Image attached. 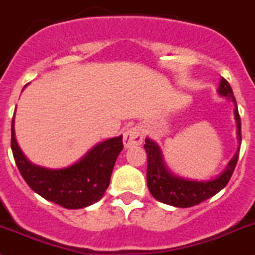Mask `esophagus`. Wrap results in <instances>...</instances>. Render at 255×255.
Returning <instances> with one entry per match:
<instances>
[{
  "label": "esophagus",
  "instance_id": "esophagus-1",
  "mask_svg": "<svg viewBox=\"0 0 255 255\" xmlns=\"http://www.w3.org/2000/svg\"><path fill=\"white\" fill-rule=\"evenodd\" d=\"M143 142V134L139 127H133L128 129L123 135V144L126 148H133Z\"/></svg>",
  "mask_w": 255,
  "mask_h": 255
}]
</instances>
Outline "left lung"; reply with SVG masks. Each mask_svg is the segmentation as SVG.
Wrapping results in <instances>:
<instances>
[{
  "label": "left lung",
  "mask_w": 255,
  "mask_h": 255,
  "mask_svg": "<svg viewBox=\"0 0 255 255\" xmlns=\"http://www.w3.org/2000/svg\"><path fill=\"white\" fill-rule=\"evenodd\" d=\"M218 93L221 97L234 102L237 134L240 144L242 142V123H240L239 112H238L237 102H235L232 87L224 78H221ZM144 149L147 152V186H148L149 192L160 203L176 206V208H190V206L197 205L224 189L234 172L238 158H239V147H238L237 152L229 161L227 168L220 175L211 180L197 181V180L180 177L171 172L163 161L160 146L148 137L146 138Z\"/></svg>",
  "instance_id": "left-lung-1"
}]
</instances>
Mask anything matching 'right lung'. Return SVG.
Segmentation results:
<instances>
[{
  "instance_id": "obj_1",
  "label": "right lung",
  "mask_w": 255,
  "mask_h": 255,
  "mask_svg": "<svg viewBox=\"0 0 255 255\" xmlns=\"http://www.w3.org/2000/svg\"><path fill=\"white\" fill-rule=\"evenodd\" d=\"M11 126V149L21 176L36 194L65 209H83L103 197L111 182L117 157L123 149V135L106 139L90 148L78 162L64 168H46L26 158Z\"/></svg>"
}]
</instances>
